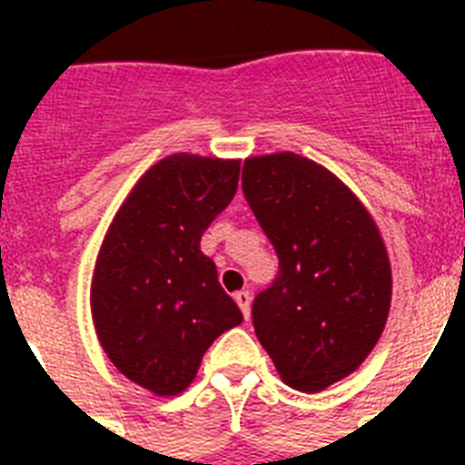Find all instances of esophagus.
Returning a JSON list of instances; mask_svg holds the SVG:
<instances>
[{"instance_id":"esophagus-1","label":"esophagus","mask_w":465,"mask_h":465,"mask_svg":"<svg viewBox=\"0 0 465 465\" xmlns=\"http://www.w3.org/2000/svg\"><path fill=\"white\" fill-rule=\"evenodd\" d=\"M233 299H236V304H239V309L243 311V316H251V292L248 290H241V292H236V294H233Z\"/></svg>"}]
</instances>
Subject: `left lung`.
I'll use <instances>...</instances> for the list:
<instances>
[{"mask_svg": "<svg viewBox=\"0 0 465 465\" xmlns=\"http://www.w3.org/2000/svg\"><path fill=\"white\" fill-rule=\"evenodd\" d=\"M243 195L280 258L253 299V328L287 386L318 393L379 342L391 306V262L374 219L328 168L304 156H253Z\"/></svg>", "mask_w": 465, "mask_h": 465, "instance_id": "left-lung-1", "label": "left lung"}]
</instances>
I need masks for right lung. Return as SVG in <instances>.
<instances>
[{
    "instance_id": "add662e5",
    "label": "right lung",
    "mask_w": 465,
    "mask_h": 465,
    "mask_svg": "<svg viewBox=\"0 0 465 465\" xmlns=\"http://www.w3.org/2000/svg\"><path fill=\"white\" fill-rule=\"evenodd\" d=\"M241 161L173 154L142 175L98 251L91 313L108 360L156 396L195 379L214 340L243 321L200 251L232 203Z\"/></svg>"
}]
</instances>
